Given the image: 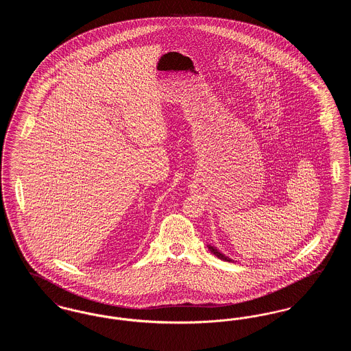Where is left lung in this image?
I'll use <instances>...</instances> for the list:
<instances>
[{
	"label": "left lung",
	"mask_w": 351,
	"mask_h": 351,
	"mask_svg": "<svg viewBox=\"0 0 351 351\" xmlns=\"http://www.w3.org/2000/svg\"><path fill=\"white\" fill-rule=\"evenodd\" d=\"M208 247H209V250H210V252H212V254H215V255H216L217 258H219V259H222V261H226V262H230V261H232L230 258H228V256H225L223 254H221V252H219V251H217V249H215L213 246H208Z\"/></svg>",
	"instance_id": "8db88e82"
}]
</instances>
